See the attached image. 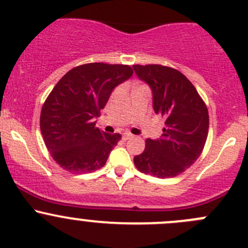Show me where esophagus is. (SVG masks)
Wrapping results in <instances>:
<instances>
[{"mask_svg":"<svg viewBox=\"0 0 248 248\" xmlns=\"http://www.w3.org/2000/svg\"><path fill=\"white\" fill-rule=\"evenodd\" d=\"M131 138H133V136H132L131 133H124V134H122V139H124V140H128Z\"/></svg>","mask_w":248,"mask_h":248,"instance_id":"obj_1","label":"esophagus"}]
</instances>
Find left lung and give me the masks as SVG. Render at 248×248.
Listing matches in <instances>:
<instances>
[{
  "label": "left lung",
  "mask_w": 248,
  "mask_h": 248,
  "mask_svg": "<svg viewBox=\"0 0 248 248\" xmlns=\"http://www.w3.org/2000/svg\"><path fill=\"white\" fill-rule=\"evenodd\" d=\"M139 79L152 90L154 110L166 117L162 138L146 139L134 157L139 171L159 179L174 177L201 156L209 132V112L198 91L181 72L161 64H134Z\"/></svg>",
  "instance_id": "obj_1"
}]
</instances>
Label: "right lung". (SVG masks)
Wrapping results in <instances>:
<instances>
[{
	"label": "right lung",
	"instance_id": "1",
	"mask_svg": "<svg viewBox=\"0 0 248 248\" xmlns=\"http://www.w3.org/2000/svg\"><path fill=\"white\" fill-rule=\"evenodd\" d=\"M127 64L74 67L59 80L41 111V132L54 161L71 172H92L107 163L121 139L96 127L112 90L132 77Z\"/></svg>",
	"mask_w": 248,
	"mask_h": 248
}]
</instances>
